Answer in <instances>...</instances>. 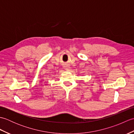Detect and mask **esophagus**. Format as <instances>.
Here are the masks:
<instances>
[{"label":"esophagus","instance_id":"34e87169","mask_svg":"<svg viewBox=\"0 0 134 134\" xmlns=\"http://www.w3.org/2000/svg\"><path fill=\"white\" fill-rule=\"evenodd\" d=\"M64 69H65V70L69 71V70H70V67L69 66H67V65H66V66H65V67H64Z\"/></svg>","mask_w":134,"mask_h":134}]
</instances>
